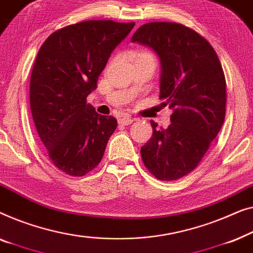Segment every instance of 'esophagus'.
Wrapping results in <instances>:
<instances>
[{
  "mask_svg": "<svg viewBox=\"0 0 253 253\" xmlns=\"http://www.w3.org/2000/svg\"><path fill=\"white\" fill-rule=\"evenodd\" d=\"M118 123H119V125H123V126H128V125H130L131 123H133V119H131L130 117L123 116V117H120V118L118 119Z\"/></svg>",
  "mask_w": 253,
  "mask_h": 253,
  "instance_id": "obj_1",
  "label": "esophagus"
}]
</instances>
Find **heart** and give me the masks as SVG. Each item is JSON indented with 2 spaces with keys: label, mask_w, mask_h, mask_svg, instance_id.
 <instances>
[{
  "label": "heart",
  "mask_w": 253,
  "mask_h": 253,
  "mask_svg": "<svg viewBox=\"0 0 253 253\" xmlns=\"http://www.w3.org/2000/svg\"><path fill=\"white\" fill-rule=\"evenodd\" d=\"M134 59L138 60V59H150L152 62L156 63V57L152 54L151 51L148 50H137L134 52Z\"/></svg>",
  "instance_id": "heart-1"
}]
</instances>
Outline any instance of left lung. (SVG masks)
<instances>
[{"label":"left lung","mask_w":253,"mask_h":253,"mask_svg":"<svg viewBox=\"0 0 253 253\" xmlns=\"http://www.w3.org/2000/svg\"><path fill=\"white\" fill-rule=\"evenodd\" d=\"M131 41L158 54L159 97L173 109L167 128L150 122L152 136L141 148L142 161L158 180H177L196 169L221 129L227 102L225 73L209 41L182 24H144Z\"/></svg>","instance_id":"obj_1"}]
</instances>
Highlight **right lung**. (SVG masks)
<instances>
[{"instance_id":"right-lung-1","label":"right lung","mask_w":253,"mask_h":253,"mask_svg":"<svg viewBox=\"0 0 253 253\" xmlns=\"http://www.w3.org/2000/svg\"><path fill=\"white\" fill-rule=\"evenodd\" d=\"M135 23L84 20L55 31L41 45L30 83L32 117L51 163L71 176L98 165L117 128L87 103L113 49Z\"/></svg>"}]
</instances>
